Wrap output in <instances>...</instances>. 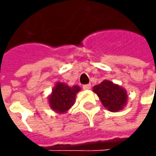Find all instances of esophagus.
<instances>
[{
    "label": "esophagus",
    "instance_id": "obj_1",
    "mask_svg": "<svg viewBox=\"0 0 156 156\" xmlns=\"http://www.w3.org/2000/svg\"><path fill=\"white\" fill-rule=\"evenodd\" d=\"M91 87V85L90 84H86V85H83L82 86V88L83 89H89Z\"/></svg>",
    "mask_w": 156,
    "mask_h": 156
}]
</instances>
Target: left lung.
Listing matches in <instances>:
<instances>
[{"instance_id":"obj_1","label":"left lung","mask_w":156,"mask_h":156,"mask_svg":"<svg viewBox=\"0 0 156 156\" xmlns=\"http://www.w3.org/2000/svg\"><path fill=\"white\" fill-rule=\"evenodd\" d=\"M93 91L98 95L102 105L111 112L122 110L127 104V91L110 81H101L93 87Z\"/></svg>"}]
</instances>
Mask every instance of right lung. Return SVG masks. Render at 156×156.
I'll return each mask as SVG.
<instances>
[{"mask_svg":"<svg viewBox=\"0 0 156 156\" xmlns=\"http://www.w3.org/2000/svg\"><path fill=\"white\" fill-rule=\"evenodd\" d=\"M81 90L78 86L69 87L62 82H57L48 97L49 106L57 113H65L75 104L76 94Z\"/></svg>","mask_w":156,"mask_h":156,"instance_id":"1","label":"right lung"}]
</instances>
